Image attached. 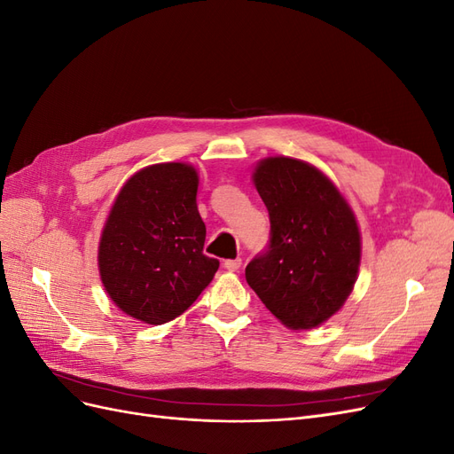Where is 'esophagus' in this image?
I'll list each match as a JSON object with an SVG mask.
<instances>
[{"label": "esophagus", "mask_w": 454, "mask_h": 454, "mask_svg": "<svg viewBox=\"0 0 454 454\" xmlns=\"http://www.w3.org/2000/svg\"><path fill=\"white\" fill-rule=\"evenodd\" d=\"M240 265H242V259H240V257H237V259H227L225 263H223V267H225L227 270H231V272L239 270V269H240Z\"/></svg>", "instance_id": "obj_1"}]
</instances>
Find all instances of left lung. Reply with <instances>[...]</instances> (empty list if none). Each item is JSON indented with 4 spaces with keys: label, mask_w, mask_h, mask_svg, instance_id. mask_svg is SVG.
Instances as JSON below:
<instances>
[{
    "label": "left lung",
    "mask_w": 454,
    "mask_h": 454,
    "mask_svg": "<svg viewBox=\"0 0 454 454\" xmlns=\"http://www.w3.org/2000/svg\"><path fill=\"white\" fill-rule=\"evenodd\" d=\"M254 184L269 210L270 240L246 267V282L286 327L312 329L345 305L358 278L354 212L325 174L299 159H263Z\"/></svg>",
    "instance_id": "obj_1"
}]
</instances>
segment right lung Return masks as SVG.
Listing matches in <instances>:
<instances>
[{
	"label": "right lung",
	"instance_id": "right-lung-1",
	"mask_svg": "<svg viewBox=\"0 0 454 454\" xmlns=\"http://www.w3.org/2000/svg\"><path fill=\"white\" fill-rule=\"evenodd\" d=\"M199 174L185 162L136 172L112 206L98 246L107 295L132 318L159 325L195 303L219 261L202 254Z\"/></svg>",
	"mask_w": 454,
	"mask_h": 454
}]
</instances>
